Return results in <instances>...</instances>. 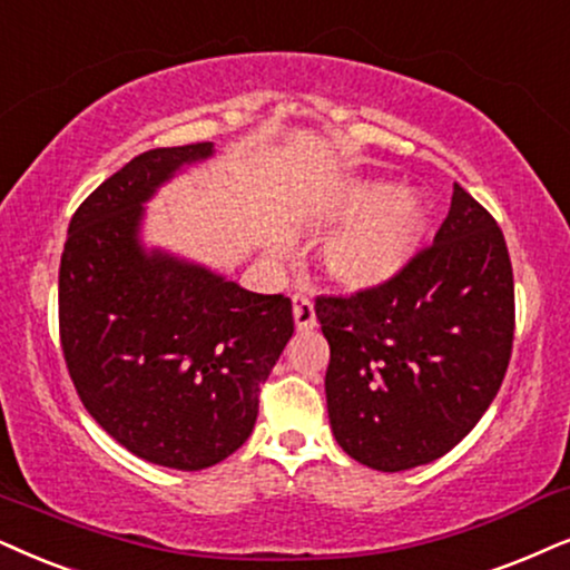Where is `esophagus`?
Here are the masks:
<instances>
[{"mask_svg":"<svg viewBox=\"0 0 570 570\" xmlns=\"http://www.w3.org/2000/svg\"><path fill=\"white\" fill-rule=\"evenodd\" d=\"M292 313H294V323H297V331H309L315 328V307H313V299L307 297V294L297 292L292 297Z\"/></svg>","mask_w":570,"mask_h":570,"instance_id":"obj_1","label":"esophagus"}]
</instances>
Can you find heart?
Masks as SVG:
<instances>
[{"label": "heart", "mask_w": 570, "mask_h": 570, "mask_svg": "<svg viewBox=\"0 0 570 570\" xmlns=\"http://www.w3.org/2000/svg\"><path fill=\"white\" fill-rule=\"evenodd\" d=\"M336 218L352 220L331 236L323 249L328 276L350 289H376L413 261L426 228V210L410 191L386 184H357L331 207Z\"/></svg>", "instance_id": "obj_1"}]
</instances>
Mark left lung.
I'll list each match as a JSON object with an SVG mask.
<instances>
[{"mask_svg": "<svg viewBox=\"0 0 570 570\" xmlns=\"http://www.w3.org/2000/svg\"><path fill=\"white\" fill-rule=\"evenodd\" d=\"M328 421L357 463L397 473L450 452L505 379L515 331L508 244L455 184L434 244L376 289L315 299Z\"/></svg>", "mask_w": 570, "mask_h": 570, "instance_id": "8db88e82", "label": "left lung"}]
</instances>
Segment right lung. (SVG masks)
I'll return each instance as SVG.
<instances>
[{"label":"right lung","mask_w":570,"mask_h":570,"mask_svg":"<svg viewBox=\"0 0 570 570\" xmlns=\"http://www.w3.org/2000/svg\"><path fill=\"white\" fill-rule=\"evenodd\" d=\"M210 141L149 149L81 202L60 261V342L94 421L136 458L202 471L247 442L261 384L294 334L255 294L139 242L144 202Z\"/></svg>","instance_id":"1"}]
</instances>
